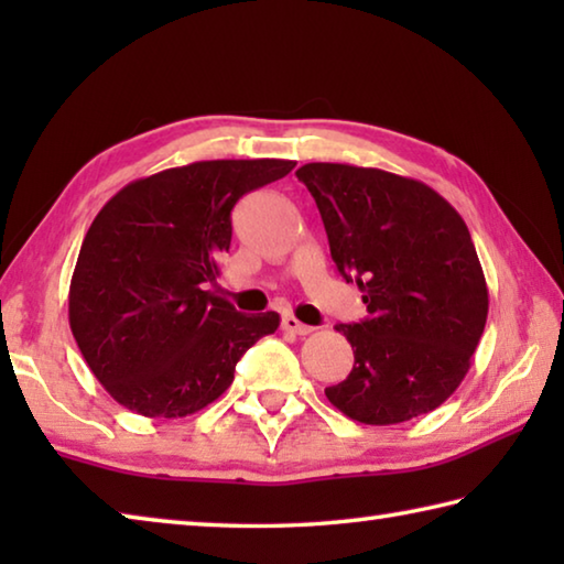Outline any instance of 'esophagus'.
I'll return each mask as SVG.
<instances>
[{"instance_id": "esophagus-1", "label": "esophagus", "mask_w": 564, "mask_h": 564, "mask_svg": "<svg viewBox=\"0 0 564 564\" xmlns=\"http://www.w3.org/2000/svg\"><path fill=\"white\" fill-rule=\"evenodd\" d=\"M281 328L293 333V336H308V333L313 330L311 326H305V323H301L299 318H293V316H283Z\"/></svg>"}]
</instances>
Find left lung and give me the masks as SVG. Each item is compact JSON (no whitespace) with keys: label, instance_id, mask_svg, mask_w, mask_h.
I'll list each match as a JSON object with an SVG mask.
<instances>
[{"label":"left lung","instance_id":"obj_1","mask_svg":"<svg viewBox=\"0 0 564 564\" xmlns=\"http://www.w3.org/2000/svg\"><path fill=\"white\" fill-rule=\"evenodd\" d=\"M326 226L338 273L368 308L338 323L350 376L326 388L343 415L395 425L443 405L470 370L488 283L460 214L423 181L350 164L295 171Z\"/></svg>","mask_w":564,"mask_h":564}]
</instances>
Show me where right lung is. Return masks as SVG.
Instances as JSON below:
<instances>
[{"mask_svg":"<svg viewBox=\"0 0 564 564\" xmlns=\"http://www.w3.org/2000/svg\"><path fill=\"white\" fill-rule=\"evenodd\" d=\"M295 161L218 159L137 178L104 204L69 285V326L119 405L186 417L234 383L236 362L279 328V313H238L206 291L231 246V212Z\"/></svg>","mask_w":564,"mask_h":564,"instance_id":"obj_1","label":"right lung"}]
</instances>
